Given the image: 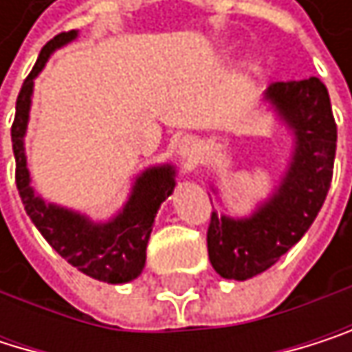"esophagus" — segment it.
<instances>
[{
	"mask_svg": "<svg viewBox=\"0 0 352 352\" xmlns=\"http://www.w3.org/2000/svg\"><path fill=\"white\" fill-rule=\"evenodd\" d=\"M178 157L186 168H192L201 157V143L195 137H182L178 141Z\"/></svg>",
	"mask_w": 352,
	"mask_h": 352,
	"instance_id": "esophagus-1",
	"label": "esophagus"
}]
</instances>
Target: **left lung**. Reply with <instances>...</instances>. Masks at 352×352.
<instances>
[{"label":"left lung","instance_id":"left-lung-1","mask_svg":"<svg viewBox=\"0 0 352 352\" xmlns=\"http://www.w3.org/2000/svg\"><path fill=\"white\" fill-rule=\"evenodd\" d=\"M265 101L292 130L294 151L280 186L251 217L211 213L209 261L228 280H249L292 249L318 217L332 182L336 122L326 85L316 76L272 82Z\"/></svg>","mask_w":352,"mask_h":352}]
</instances>
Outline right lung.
<instances>
[{
    "instance_id": "obj_1",
    "label": "right lung",
    "mask_w": 352,
    "mask_h": 352,
    "mask_svg": "<svg viewBox=\"0 0 352 352\" xmlns=\"http://www.w3.org/2000/svg\"><path fill=\"white\" fill-rule=\"evenodd\" d=\"M76 30L56 34L41 50L38 60L26 76L18 99L16 118L12 124V149L16 157V186L22 205L36 230L70 265L82 274L107 282L124 284L141 276L147 257V243L153 230V219L160 205L176 186V170L157 166L145 170L133 186L122 211L105 224H95L78 211L45 203L30 186V174L24 155V135L28 126L30 97L36 74L45 68L50 56L66 43L76 38Z\"/></svg>"
}]
</instances>
